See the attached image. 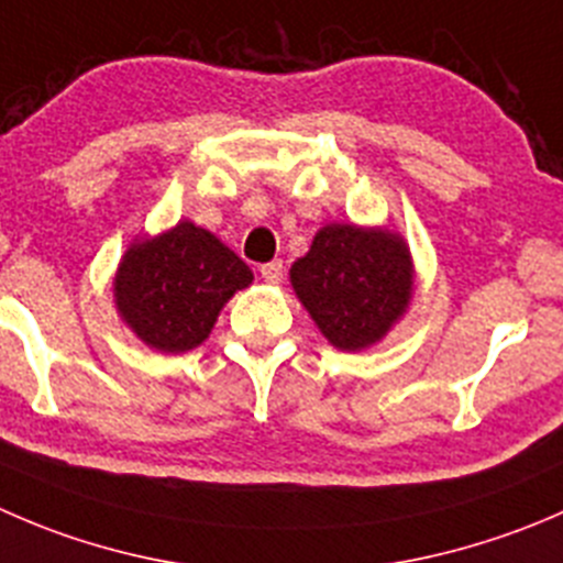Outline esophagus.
I'll use <instances>...</instances> for the list:
<instances>
[{"label": "esophagus", "instance_id": "1", "mask_svg": "<svg viewBox=\"0 0 563 563\" xmlns=\"http://www.w3.org/2000/svg\"><path fill=\"white\" fill-rule=\"evenodd\" d=\"M261 277H264L269 286H277L283 280V261H272V264L261 266Z\"/></svg>", "mask_w": 563, "mask_h": 563}]
</instances>
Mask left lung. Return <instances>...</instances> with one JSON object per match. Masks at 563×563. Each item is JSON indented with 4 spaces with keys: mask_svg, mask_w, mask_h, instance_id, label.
<instances>
[{
    "mask_svg": "<svg viewBox=\"0 0 563 563\" xmlns=\"http://www.w3.org/2000/svg\"><path fill=\"white\" fill-rule=\"evenodd\" d=\"M288 277L321 335L341 352L379 343L404 319L415 291L407 239L385 225L319 228Z\"/></svg>",
    "mask_w": 563,
    "mask_h": 563,
    "instance_id": "left-lung-1",
    "label": "left lung"
}]
</instances>
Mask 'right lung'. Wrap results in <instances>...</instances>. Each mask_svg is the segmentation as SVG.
<instances>
[{"label": "right lung", "instance_id": "right-lung-1", "mask_svg": "<svg viewBox=\"0 0 563 563\" xmlns=\"http://www.w3.org/2000/svg\"><path fill=\"white\" fill-rule=\"evenodd\" d=\"M253 283V269L206 228L176 222L125 247L112 277L120 321L148 349L181 354L211 335L228 299Z\"/></svg>", "mask_w": 563, "mask_h": 563}]
</instances>
